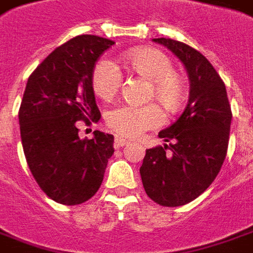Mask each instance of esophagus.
Here are the masks:
<instances>
[{"instance_id": "esophagus-1", "label": "esophagus", "mask_w": 253, "mask_h": 253, "mask_svg": "<svg viewBox=\"0 0 253 253\" xmlns=\"http://www.w3.org/2000/svg\"><path fill=\"white\" fill-rule=\"evenodd\" d=\"M126 144H128V141L126 138H123V137H115V148H122V146H125Z\"/></svg>"}]
</instances>
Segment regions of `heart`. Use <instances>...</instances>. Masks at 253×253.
I'll use <instances>...</instances> for the list:
<instances>
[{
	"label": "heart",
	"mask_w": 253,
	"mask_h": 253,
	"mask_svg": "<svg viewBox=\"0 0 253 253\" xmlns=\"http://www.w3.org/2000/svg\"><path fill=\"white\" fill-rule=\"evenodd\" d=\"M128 68L139 77L149 81V98H156L169 112L181 108L186 94L185 79L174 70L169 56L153 47H137L125 54ZM123 75L119 67L108 57L101 59L91 75L93 91L98 98L108 101L121 90ZM105 122L115 132L123 137H138L151 128L162 126L163 111L156 104L146 105H118L105 116Z\"/></svg>",
	"instance_id": "heart-1"
}]
</instances>
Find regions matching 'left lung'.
<instances>
[{"label": "left lung", "mask_w": 253, "mask_h": 253, "mask_svg": "<svg viewBox=\"0 0 253 253\" xmlns=\"http://www.w3.org/2000/svg\"><path fill=\"white\" fill-rule=\"evenodd\" d=\"M185 65L189 101L175 123L159 132L169 145L146 149L139 169L146 194L163 207L185 206L213 182L225 162L231 109L226 86L199 50L169 38H155Z\"/></svg>", "instance_id": "obj_1"}]
</instances>
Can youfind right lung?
Here are the masks:
<instances>
[{"label":"right lung","mask_w":253,"mask_h":253,"mask_svg":"<svg viewBox=\"0 0 253 253\" xmlns=\"http://www.w3.org/2000/svg\"><path fill=\"white\" fill-rule=\"evenodd\" d=\"M115 42L79 35L54 49L27 81L19 109L24 156L47 197L78 206L100 189L114 135L96 130L79 138L78 122H98L91 75L96 61Z\"/></svg>","instance_id":"1"}]
</instances>
